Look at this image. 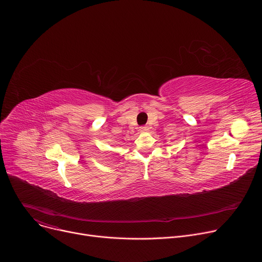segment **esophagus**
Wrapping results in <instances>:
<instances>
[{
	"mask_svg": "<svg viewBox=\"0 0 262 262\" xmlns=\"http://www.w3.org/2000/svg\"><path fill=\"white\" fill-rule=\"evenodd\" d=\"M139 130L144 133V132H147L148 130V126H140V128H139Z\"/></svg>",
	"mask_w": 262,
	"mask_h": 262,
	"instance_id": "34e87169",
	"label": "esophagus"
}]
</instances>
